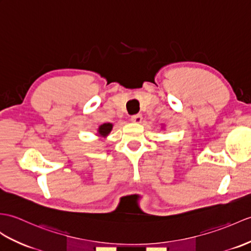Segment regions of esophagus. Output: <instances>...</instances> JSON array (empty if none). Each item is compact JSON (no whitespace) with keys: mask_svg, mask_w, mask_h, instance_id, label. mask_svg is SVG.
I'll list each match as a JSON object with an SVG mask.
<instances>
[{"mask_svg":"<svg viewBox=\"0 0 251 251\" xmlns=\"http://www.w3.org/2000/svg\"><path fill=\"white\" fill-rule=\"evenodd\" d=\"M131 122H133V123H141L142 122V115L141 114H135L131 116Z\"/></svg>","mask_w":251,"mask_h":251,"instance_id":"34e87169","label":"esophagus"}]
</instances>
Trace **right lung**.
<instances>
[{
    "label": "right lung",
    "instance_id": "obj_1",
    "mask_svg": "<svg viewBox=\"0 0 251 251\" xmlns=\"http://www.w3.org/2000/svg\"><path fill=\"white\" fill-rule=\"evenodd\" d=\"M112 127L113 125L111 123H106V124H102L99 126L98 128V136L99 137H102V138H106L110 132L112 130Z\"/></svg>",
    "mask_w": 251,
    "mask_h": 251
}]
</instances>
